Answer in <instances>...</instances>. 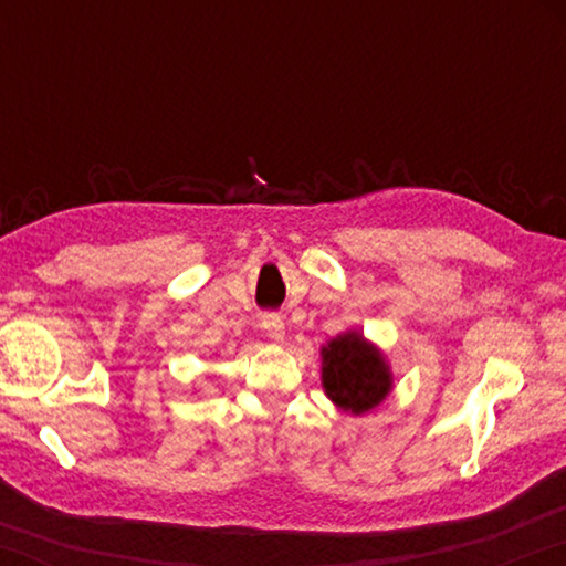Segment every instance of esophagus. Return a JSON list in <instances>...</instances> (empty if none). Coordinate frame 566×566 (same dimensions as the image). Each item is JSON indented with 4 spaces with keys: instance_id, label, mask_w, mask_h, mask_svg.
I'll return each mask as SVG.
<instances>
[{
    "instance_id": "1",
    "label": "esophagus",
    "mask_w": 566,
    "mask_h": 566,
    "mask_svg": "<svg viewBox=\"0 0 566 566\" xmlns=\"http://www.w3.org/2000/svg\"><path fill=\"white\" fill-rule=\"evenodd\" d=\"M262 329H264V334L270 339H274V342H280V339H284V319L280 317V314H272V312H266V314H262Z\"/></svg>"
}]
</instances>
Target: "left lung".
I'll return each mask as SVG.
<instances>
[{"mask_svg":"<svg viewBox=\"0 0 566 566\" xmlns=\"http://www.w3.org/2000/svg\"><path fill=\"white\" fill-rule=\"evenodd\" d=\"M322 381L334 405L352 415L377 407L391 389L385 359L359 332L342 334L322 349Z\"/></svg>","mask_w":566,"mask_h":566,"instance_id":"left-lung-1","label":"left lung"}]
</instances>
